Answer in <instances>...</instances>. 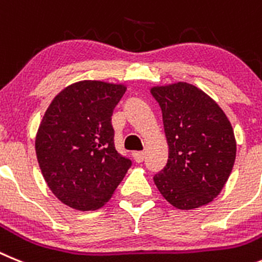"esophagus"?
<instances>
[{"label":"esophagus","mask_w":262,"mask_h":262,"mask_svg":"<svg viewBox=\"0 0 262 262\" xmlns=\"http://www.w3.org/2000/svg\"><path fill=\"white\" fill-rule=\"evenodd\" d=\"M133 158H134V161H136V162L141 163V162H142V161H144L145 153H144V151H134V153H133Z\"/></svg>","instance_id":"34e87169"}]
</instances>
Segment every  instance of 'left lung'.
Here are the masks:
<instances>
[{"instance_id":"1","label":"left lung","mask_w":262,"mask_h":262,"mask_svg":"<svg viewBox=\"0 0 262 262\" xmlns=\"http://www.w3.org/2000/svg\"><path fill=\"white\" fill-rule=\"evenodd\" d=\"M162 109L169 159L154 183L170 204L192 210L223 190L236 158L233 129L217 104L192 84L150 90Z\"/></svg>"}]
</instances>
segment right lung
Here are the masks:
<instances>
[{"label": "right lung", "instance_id": "1", "mask_svg": "<svg viewBox=\"0 0 262 262\" xmlns=\"http://www.w3.org/2000/svg\"><path fill=\"white\" fill-rule=\"evenodd\" d=\"M126 87L83 80L59 92L43 116L35 138L47 186L62 203L97 210L112 198L132 166L115 147L113 109Z\"/></svg>", "mask_w": 262, "mask_h": 262}]
</instances>
